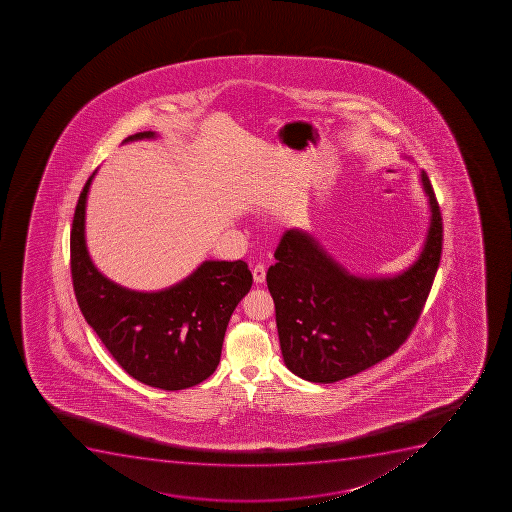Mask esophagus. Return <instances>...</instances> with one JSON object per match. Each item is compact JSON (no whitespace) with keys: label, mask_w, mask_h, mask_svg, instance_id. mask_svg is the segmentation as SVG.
<instances>
[{"label":"esophagus","mask_w":512,"mask_h":512,"mask_svg":"<svg viewBox=\"0 0 512 512\" xmlns=\"http://www.w3.org/2000/svg\"><path fill=\"white\" fill-rule=\"evenodd\" d=\"M253 280H255V284H264L265 282V274H267V270H265L264 265L257 264L253 267L252 270Z\"/></svg>","instance_id":"34e87169"}]
</instances>
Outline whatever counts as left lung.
I'll return each instance as SVG.
<instances>
[{
    "mask_svg": "<svg viewBox=\"0 0 512 512\" xmlns=\"http://www.w3.org/2000/svg\"><path fill=\"white\" fill-rule=\"evenodd\" d=\"M431 218L417 259L395 275L359 277L300 228L284 233L267 272L280 349L300 379L332 384L379 364L404 344L431 292L442 253V217L420 170Z\"/></svg>",
    "mask_w": 512,
    "mask_h": 512,
    "instance_id": "obj_1",
    "label": "left lung"
}]
</instances>
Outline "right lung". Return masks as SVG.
Here are the masks:
<instances>
[{
    "label": "right lung",
    "mask_w": 512,
    "mask_h": 512,
    "mask_svg": "<svg viewBox=\"0 0 512 512\" xmlns=\"http://www.w3.org/2000/svg\"><path fill=\"white\" fill-rule=\"evenodd\" d=\"M142 132L125 142L152 140ZM93 172L81 190L71 227V279L81 314L128 375L163 390L200 384L217 369L228 320L252 287L243 260H205L182 282L138 292L115 284L93 264L85 213Z\"/></svg>",
    "instance_id": "add662e5"
}]
</instances>
